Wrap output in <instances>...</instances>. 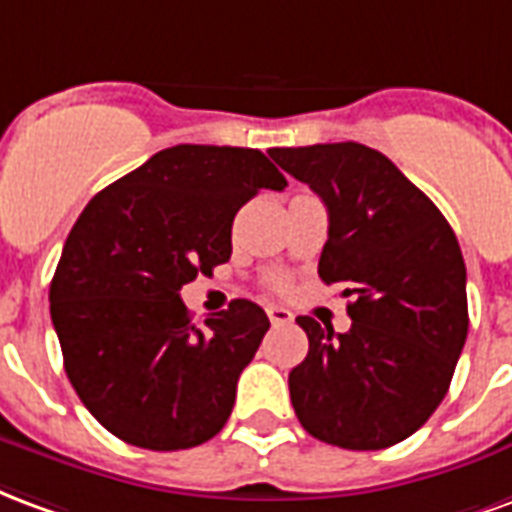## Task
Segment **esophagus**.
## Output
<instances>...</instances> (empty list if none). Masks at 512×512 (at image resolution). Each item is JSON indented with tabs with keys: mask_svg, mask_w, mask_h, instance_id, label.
Masks as SVG:
<instances>
[{
	"mask_svg": "<svg viewBox=\"0 0 512 512\" xmlns=\"http://www.w3.org/2000/svg\"><path fill=\"white\" fill-rule=\"evenodd\" d=\"M267 316H270V322L278 327V324H289L292 322V311H286L281 305H270L267 308Z\"/></svg>",
	"mask_w": 512,
	"mask_h": 512,
	"instance_id": "esophagus-1",
	"label": "esophagus"
}]
</instances>
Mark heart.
Returning <instances> with one entry per match:
<instances>
[{
    "mask_svg": "<svg viewBox=\"0 0 512 512\" xmlns=\"http://www.w3.org/2000/svg\"><path fill=\"white\" fill-rule=\"evenodd\" d=\"M275 289H283V281H275Z\"/></svg>",
    "mask_w": 512,
    "mask_h": 512,
    "instance_id": "heart-1",
    "label": "heart"
}]
</instances>
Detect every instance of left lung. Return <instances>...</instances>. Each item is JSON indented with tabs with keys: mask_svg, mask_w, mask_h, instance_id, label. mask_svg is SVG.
<instances>
[{
	"mask_svg": "<svg viewBox=\"0 0 512 512\" xmlns=\"http://www.w3.org/2000/svg\"><path fill=\"white\" fill-rule=\"evenodd\" d=\"M270 158L324 201L319 278L354 297L349 333L297 319L308 357L289 374L294 414L343 450L398 445L442 404L464 349L458 240L434 201L365 144L275 147Z\"/></svg>",
	"mask_w": 512,
	"mask_h": 512,
	"instance_id": "1",
	"label": "left lung"
}]
</instances>
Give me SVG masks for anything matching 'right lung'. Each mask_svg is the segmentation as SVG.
<instances>
[{"label":"right lung","instance_id":"add662e5","mask_svg":"<svg viewBox=\"0 0 512 512\" xmlns=\"http://www.w3.org/2000/svg\"><path fill=\"white\" fill-rule=\"evenodd\" d=\"M261 188L286 177L259 149L177 144L100 190L67 234L51 322L81 404L122 442L188 450L229 420L270 319L234 300L199 327L179 289L229 261L234 215Z\"/></svg>","mask_w":512,"mask_h":512}]
</instances>
